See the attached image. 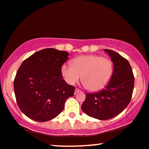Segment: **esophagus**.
Masks as SVG:
<instances>
[{
    "label": "esophagus",
    "mask_w": 149,
    "mask_h": 149,
    "mask_svg": "<svg viewBox=\"0 0 149 149\" xmlns=\"http://www.w3.org/2000/svg\"><path fill=\"white\" fill-rule=\"evenodd\" d=\"M80 90H79L78 88L75 89V92H74L75 94H77V93H80Z\"/></svg>",
    "instance_id": "obj_1"
}]
</instances>
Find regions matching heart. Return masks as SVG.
Returning <instances> with one entry per match:
<instances>
[{"mask_svg":"<svg viewBox=\"0 0 149 149\" xmlns=\"http://www.w3.org/2000/svg\"><path fill=\"white\" fill-rule=\"evenodd\" d=\"M71 65H64L61 73L69 84L73 85L80 80L86 89L99 91L109 84L114 72L112 61L101 55H82L73 58Z\"/></svg>","mask_w":149,"mask_h":149,"instance_id":"b5f03b06","label":"heart"}]
</instances>
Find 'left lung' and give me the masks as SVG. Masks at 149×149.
Here are the masks:
<instances>
[{
	"mask_svg": "<svg viewBox=\"0 0 149 149\" xmlns=\"http://www.w3.org/2000/svg\"><path fill=\"white\" fill-rule=\"evenodd\" d=\"M114 63L112 79L104 90L86 93L82 110L91 117L110 119L119 114L130 104L134 86V76L128 61L111 49H105Z\"/></svg>",
	"mask_w": 149,
	"mask_h": 149,
	"instance_id": "1",
	"label": "left lung"
}]
</instances>
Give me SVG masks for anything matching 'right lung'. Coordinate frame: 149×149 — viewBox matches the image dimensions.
Masks as SVG:
<instances>
[{
  "label": "right lung",
  "mask_w": 149,
  "mask_h": 149,
  "mask_svg": "<svg viewBox=\"0 0 149 149\" xmlns=\"http://www.w3.org/2000/svg\"><path fill=\"white\" fill-rule=\"evenodd\" d=\"M68 55L67 52L45 48L19 67L13 82L15 98L19 108L31 119L45 122L55 118L73 95L75 87L63 80L61 73Z\"/></svg>",
  "instance_id": "obj_1"
}]
</instances>
